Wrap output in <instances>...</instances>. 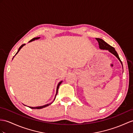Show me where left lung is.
<instances>
[{
    "label": "left lung",
    "instance_id": "1",
    "mask_svg": "<svg viewBox=\"0 0 133 133\" xmlns=\"http://www.w3.org/2000/svg\"><path fill=\"white\" fill-rule=\"evenodd\" d=\"M96 39L97 40V41L99 43V48L100 49H103V50H108L110 52H111L112 54H113L115 56H116L118 58V59L120 61V62L122 64L121 61L119 59V57L118 56V55L117 53V52L116 51L115 49L113 47H112L111 46H110L109 44H108V43H107L105 41H103L102 39H100V38H96Z\"/></svg>",
    "mask_w": 133,
    "mask_h": 133
}]
</instances>
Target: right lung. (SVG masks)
Segmentation results:
<instances>
[{
  "label": "right lung",
  "mask_w": 133,
  "mask_h": 133,
  "mask_svg": "<svg viewBox=\"0 0 133 133\" xmlns=\"http://www.w3.org/2000/svg\"><path fill=\"white\" fill-rule=\"evenodd\" d=\"M39 38H40L39 37H37V38H33L31 40H30V41H29V42H31V41H34V40H35V39H39ZM25 45V44H22L21 46L20 47V48H18V51H17V52L16 54V55L17 54L18 52H19V51H20V50H21V48L23 47ZM61 82H62V81H61L60 82H59V84H58V85H57V89H56V95H57V91H58V89H59V86H60V84L61 83ZM55 98H56V96H55ZM51 104V103H50V104H46V105H43V106H41V107H30V108H31V109H42V108H44V107H47V106H48L49 105H50Z\"/></svg>",
  "instance_id": "right-lung-1"
}]
</instances>
